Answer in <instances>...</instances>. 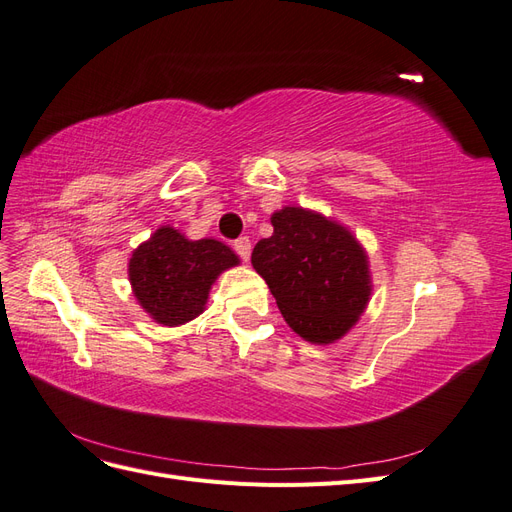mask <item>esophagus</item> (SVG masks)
I'll return each mask as SVG.
<instances>
[{"mask_svg": "<svg viewBox=\"0 0 512 512\" xmlns=\"http://www.w3.org/2000/svg\"><path fill=\"white\" fill-rule=\"evenodd\" d=\"M232 245H235V252H237L245 262L250 260V256H252V243H250V239H247V237H239Z\"/></svg>", "mask_w": 512, "mask_h": 512, "instance_id": "34e87169", "label": "esophagus"}]
</instances>
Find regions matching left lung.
<instances>
[{
  "mask_svg": "<svg viewBox=\"0 0 512 512\" xmlns=\"http://www.w3.org/2000/svg\"><path fill=\"white\" fill-rule=\"evenodd\" d=\"M273 235L252 252L288 327L312 344L342 339L371 297L369 260L352 232L303 207L271 215Z\"/></svg>",
  "mask_w": 512,
  "mask_h": 512,
  "instance_id": "1",
  "label": "left lung"
}]
</instances>
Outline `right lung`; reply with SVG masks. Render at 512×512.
<instances>
[{"label": "right lung", "mask_w": 512, "mask_h": 512, "mask_svg": "<svg viewBox=\"0 0 512 512\" xmlns=\"http://www.w3.org/2000/svg\"><path fill=\"white\" fill-rule=\"evenodd\" d=\"M237 265L239 256L222 241H190L160 226L132 252L128 275L145 312L164 327H179L205 312L213 282Z\"/></svg>", "instance_id": "1"}]
</instances>
